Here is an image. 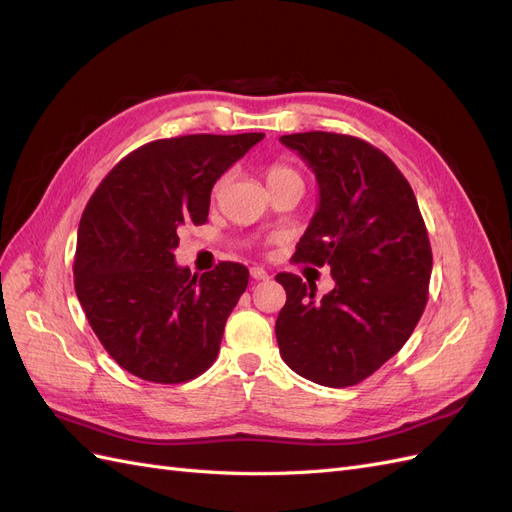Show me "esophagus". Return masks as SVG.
Here are the masks:
<instances>
[{
	"label": "esophagus",
	"instance_id": "esophagus-1",
	"mask_svg": "<svg viewBox=\"0 0 512 512\" xmlns=\"http://www.w3.org/2000/svg\"><path fill=\"white\" fill-rule=\"evenodd\" d=\"M250 275H252V280H256V282H260V280H269V273L262 269V267H252L250 269Z\"/></svg>",
	"mask_w": 512,
	"mask_h": 512
}]
</instances>
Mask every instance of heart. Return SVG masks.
<instances>
[{
  "instance_id": "b5f03b06",
  "label": "heart",
  "mask_w": 512,
  "mask_h": 512,
  "mask_svg": "<svg viewBox=\"0 0 512 512\" xmlns=\"http://www.w3.org/2000/svg\"><path fill=\"white\" fill-rule=\"evenodd\" d=\"M290 179H301L297 170L290 168V166L284 164V162H273V164H269V168H267V183H269V188H273V185H280V183H284V181H290ZM224 181H226V177H222L218 183H215L213 196L222 190Z\"/></svg>"
}]
</instances>
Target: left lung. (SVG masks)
<instances>
[{
    "label": "left lung",
    "mask_w": 512,
    "mask_h": 512,
    "mask_svg": "<svg viewBox=\"0 0 512 512\" xmlns=\"http://www.w3.org/2000/svg\"><path fill=\"white\" fill-rule=\"evenodd\" d=\"M316 173L320 205L292 262L331 267L335 288L277 273L286 305L275 322L286 365L331 389L354 386L408 342L429 297L431 245L408 179L363 138L286 134Z\"/></svg>",
    "instance_id": "1"
}]
</instances>
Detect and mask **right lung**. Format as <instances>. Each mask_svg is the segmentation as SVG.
Instances as JSON below:
<instances>
[{
    "mask_svg": "<svg viewBox=\"0 0 512 512\" xmlns=\"http://www.w3.org/2000/svg\"><path fill=\"white\" fill-rule=\"evenodd\" d=\"M262 132L188 134L134 149L83 211L74 290L104 350L136 378L181 384L205 374L250 271L224 260L175 265L179 230L207 222L211 188Z\"/></svg>",
    "mask_w": 512,
    "mask_h": 512,
    "instance_id": "obj_1",
    "label": "right lung"
}]
</instances>
